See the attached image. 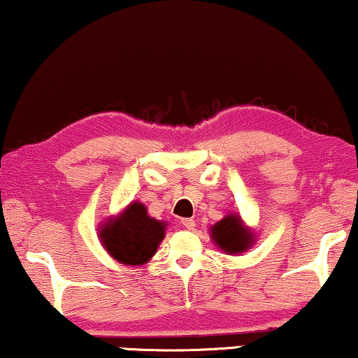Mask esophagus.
<instances>
[{
  "mask_svg": "<svg viewBox=\"0 0 358 358\" xmlns=\"http://www.w3.org/2000/svg\"><path fill=\"white\" fill-rule=\"evenodd\" d=\"M182 226L185 227V229H195V221L192 220V217H185V220H182Z\"/></svg>",
  "mask_w": 358,
  "mask_h": 358,
  "instance_id": "34e87169",
  "label": "esophagus"
}]
</instances>
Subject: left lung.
Returning a JSON list of instances; mask_svg holds the SVG:
<instances>
[{
  "instance_id": "left-lung-1",
  "label": "left lung",
  "mask_w": 358,
  "mask_h": 358,
  "mask_svg": "<svg viewBox=\"0 0 358 358\" xmlns=\"http://www.w3.org/2000/svg\"><path fill=\"white\" fill-rule=\"evenodd\" d=\"M211 239L221 250L231 255L245 252L253 245V236L248 227L243 226L239 215L229 213L211 226Z\"/></svg>"
}]
</instances>
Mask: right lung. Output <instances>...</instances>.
Masks as SVG:
<instances>
[{"label": "right lung", "mask_w": 358, "mask_h": 358, "mask_svg": "<svg viewBox=\"0 0 358 358\" xmlns=\"http://www.w3.org/2000/svg\"><path fill=\"white\" fill-rule=\"evenodd\" d=\"M166 222L148 216L141 201H132L122 213L101 224L98 237L105 250L122 265L147 263L164 239Z\"/></svg>", "instance_id": "add662e5"}]
</instances>
